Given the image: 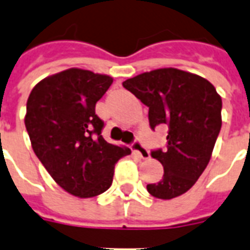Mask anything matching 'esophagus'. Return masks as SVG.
Returning a JSON list of instances; mask_svg holds the SVG:
<instances>
[{
  "label": "esophagus",
  "instance_id": "esophagus-1",
  "mask_svg": "<svg viewBox=\"0 0 250 250\" xmlns=\"http://www.w3.org/2000/svg\"><path fill=\"white\" fill-rule=\"evenodd\" d=\"M132 150H134V152H136L142 159H148V158H150V152L147 151V148L142 145L141 141H135L132 143Z\"/></svg>",
  "mask_w": 250,
  "mask_h": 250
}]
</instances>
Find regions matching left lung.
Returning <instances> with one entry per match:
<instances>
[{"instance_id":"1","label":"left lung","mask_w":250,"mask_h":250,"mask_svg":"<svg viewBox=\"0 0 250 250\" xmlns=\"http://www.w3.org/2000/svg\"><path fill=\"white\" fill-rule=\"evenodd\" d=\"M123 87L148 107L152 130L158 125L168 127L167 147L151 152L165 174L159 182L147 185V191L159 199L182 195L211 158L222 125L221 96L206 79L177 68L145 72L127 79Z\"/></svg>"}]
</instances>
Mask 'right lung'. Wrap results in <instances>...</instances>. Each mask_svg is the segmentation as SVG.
Segmentation results:
<instances>
[{
  "mask_svg": "<svg viewBox=\"0 0 250 250\" xmlns=\"http://www.w3.org/2000/svg\"><path fill=\"white\" fill-rule=\"evenodd\" d=\"M114 79L69 68L42 79L26 102L25 127L32 148L46 171L66 193L91 198L112 184L115 163L130 155L102 136L98 100Z\"/></svg>",
  "mask_w": 250,
  "mask_h": 250,
  "instance_id": "add662e5",
  "label": "right lung"
}]
</instances>
